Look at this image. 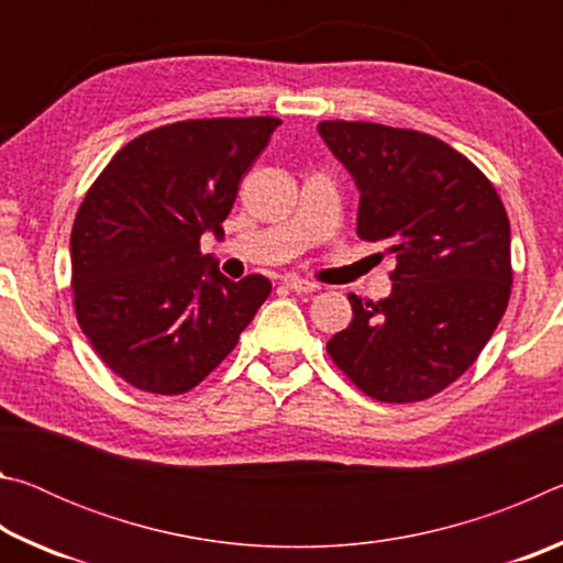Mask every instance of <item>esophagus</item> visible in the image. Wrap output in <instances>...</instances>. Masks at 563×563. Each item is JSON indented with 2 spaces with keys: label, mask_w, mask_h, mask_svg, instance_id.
<instances>
[{
  "label": "esophagus",
  "mask_w": 563,
  "mask_h": 563,
  "mask_svg": "<svg viewBox=\"0 0 563 563\" xmlns=\"http://www.w3.org/2000/svg\"><path fill=\"white\" fill-rule=\"evenodd\" d=\"M283 283L288 285V288L295 290V292H316V290H320L318 283H310V280H305V278H298V275H285Z\"/></svg>",
  "instance_id": "34e87169"
}]
</instances>
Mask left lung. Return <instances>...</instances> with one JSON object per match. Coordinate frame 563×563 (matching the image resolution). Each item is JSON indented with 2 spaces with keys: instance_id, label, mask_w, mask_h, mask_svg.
I'll return each mask as SVG.
<instances>
[{
  "instance_id": "1",
  "label": "left lung",
  "mask_w": 563,
  "mask_h": 563,
  "mask_svg": "<svg viewBox=\"0 0 563 563\" xmlns=\"http://www.w3.org/2000/svg\"><path fill=\"white\" fill-rule=\"evenodd\" d=\"M318 131L360 190L357 235L393 255V292L347 295L328 355L379 402H419L474 365L511 292L509 218L489 178L444 141L367 121Z\"/></svg>"
}]
</instances>
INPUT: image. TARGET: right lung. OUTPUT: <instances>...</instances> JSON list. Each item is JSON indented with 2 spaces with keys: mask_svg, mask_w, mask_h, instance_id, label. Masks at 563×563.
Returning a JSON list of instances; mask_svg holds the SVG:
<instances>
[{
  "mask_svg": "<svg viewBox=\"0 0 563 563\" xmlns=\"http://www.w3.org/2000/svg\"><path fill=\"white\" fill-rule=\"evenodd\" d=\"M280 119H190L129 141L71 228L76 320L97 355L144 393L184 395L235 347L271 280H228L201 235H223L238 184Z\"/></svg>",
  "mask_w": 563,
  "mask_h": 563,
  "instance_id": "obj_1",
  "label": "right lung"
}]
</instances>
